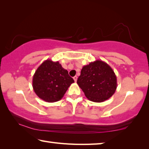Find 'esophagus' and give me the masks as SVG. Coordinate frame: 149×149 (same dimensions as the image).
I'll return each mask as SVG.
<instances>
[{
  "mask_svg": "<svg viewBox=\"0 0 149 149\" xmlns=\"http://www.w3.org/2000/svg\"><path fill=\"white\" fill-rule=\"evenodd\" d=\"M73 79H74V80L75 81V82H76L77 80V76H74V77H73Z\"/></svg>",
  "mask_w": 149,
  "mask_h": 149,
  "instance_id": "esophagus-1",
  "label": "esophagus"
}]
</instances>
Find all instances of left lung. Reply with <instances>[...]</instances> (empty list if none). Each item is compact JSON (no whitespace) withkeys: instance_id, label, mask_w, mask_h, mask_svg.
<instances>
[{"instance_id":"obj_1","label":"left lung","mask_w":149,"mask_h":149,"mask_svg":"<svg viewBox=\"0 0 149 149\" xmlns=\"http://www.w3.org/2000/svg\"><path fill=\"white\" fill-rule=\"evenodd\" d=\"M77 83L88 100L98 103L111 98L117 87L114 71L109 64L101 60L84 66Z\"/></svg>"}]
</instances>
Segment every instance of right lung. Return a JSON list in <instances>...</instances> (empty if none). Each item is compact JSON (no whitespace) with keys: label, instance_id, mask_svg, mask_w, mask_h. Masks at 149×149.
Listing matches in <instances>:
<instances>
[{"label":"right lung","instance_id":"obj_1","mask_svg":"<svg viewBox=\"0 0 149 149\" xmlns=\"http://www.w3.org/2000/svg\"><path fill=\"white\" fill-rule=\"evenodd\" d=\"M73 83L74 80L58 61L50 59L40 64L32 78L34 93L40 99L49 103L61 100Z\"/></svg>","mask_w":149,"mask_h":149}]
</instances>
